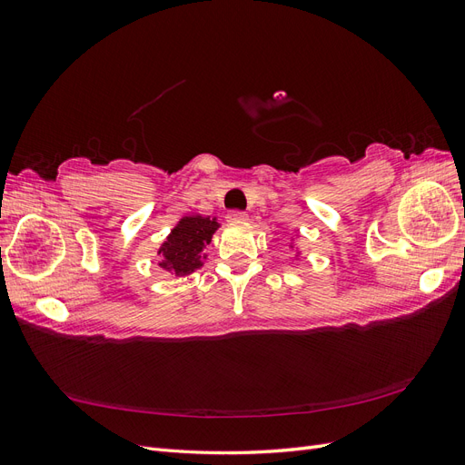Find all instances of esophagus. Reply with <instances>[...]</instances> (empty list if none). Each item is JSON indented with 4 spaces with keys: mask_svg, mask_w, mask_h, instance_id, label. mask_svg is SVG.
I'll use <instances>...</instances> for the list:
<instances>
[{
    "mask_svg": "<svg viewBox=\"0 0 465 465\" xmlns=\"http://www.w3.org/2000/svg\"><path fill=\"white\" fill-rule=\"evenodd\" d=\"M246 219H248V215L244 213V211H229V213H227L229 223H242Z\"/></svg>",
    "mask_w": 465,
    "mask_h": 465,
    "instance_id": "esophagus-1",
    "label": "esophagus"
}]
</instances>
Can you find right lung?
Returning a JSON list of instances; mask_svg holds the SVG:
<instances>
[{
  "mask_svg": "<svg viewBox=\"0 0 465 465\" xmlns=\"http://www.w3.org/2000/svg\"><path fill=\"white\" fill-rule=\"evenodd\" d=\"M219 229L217 219L202 215H188L178 221L166 236L157 254L163 256L159 265L176 275H190L203 265V250Z\"/></svg>",
  "mask_w": 465,
  "mask_h": 465,
  "instance_id": "right-lung-1",
  "label": "right lung"
}]
</instances>
